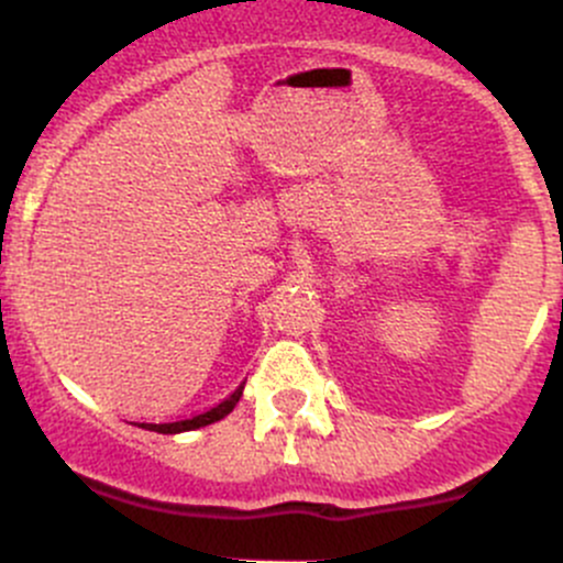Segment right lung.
I'll list each match as a JSON object with an SVG mask.
<instances>
[{"label": "right lung", "instance_id": "add662e5", "mask_svg": "<svg viewBox=\"0 0 563 563\" xmlns=\"http://www.w3.org/2000/svg\"><path fill=\"white\" fill-rule=\"evenodd\" d=\"M242 389H245V384H242V387H236L234 395L225 397L223 402H218V406H212L209 411L196 413V417H190V419H176V422H163V424H141V428L168 435V433H185V430H196V428H203V424H212L234 411V406L240 402V397H242Z\"/></svg>", "mask_w": 563, "mask_h": 563}]
</instances>
